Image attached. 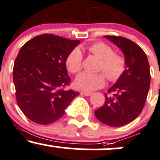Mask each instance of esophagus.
<instances>
[{
    "mask_svg": "<svg viewBox=\"0 0 160 160\" xmlns=\"http://www.w3.org/2000/svg\"><path fill=\"white\" fill-rule=\"evenodd\" d=\"M80 94L81 95H85V96H89V95H92L91 92H84V91H82L80 92Z\"/></svg>",
    "mask_w": 160,
    "mask_h": 160,
    "instance_id": "1",
    "label": "esophagus"
}]
</instances>
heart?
<instances>
[{
    "label": "heart",
    "instance_id": "obj_1",
    "mask_svg": "<svg viewBox=\"0 0 160 160\" xmlns=\"http://www.w3.org/2000/svg\"><path fill=\"white\" fill-rule=\"evenodd\" d=\"M86 49L100 58L97 71L103 73H81L77 77L75 80L77 88L85 92L94 91L105 85L106 75L109 81L115 82L123 74L126 68V58L120 53L113 52L110 45L103 42H95L88 45ZM65 65L71 74H78L81 71L82 55L80 49L75 48L69 52L66 58Z\"/></svg>",
    "mask_w": 160,
    "mask_h": 160
}]
</instances>
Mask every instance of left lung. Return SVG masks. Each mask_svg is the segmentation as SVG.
Here are the masks:
<instances>
[{
	"label": "left lung",
	"instance_id": "obj_1",
	"mask_svg": "<svg viewBox=\"0 0 160 160\" xmlns=\"http://www.w3.org/2000/svg\"><path fill=\"white\" fill-rule=\"evenodd\" d=\"M104 38L123 52L126 68L105 93L104 105L95 111V115L105 125L118 127L135 120L142 111L150 89V65L144 51L131 40L113 35Z\"/></svg>",
	"mask_w": 160,
	"mask_h": 160
}]
</instances>
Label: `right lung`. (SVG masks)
Returning a JSON list of instances; mask_svg holds the SVG:
<instances>
[{"instance_id":"obj_1","label":"right lung","mask_w":160,"mask_h":160,"mask_svg":"<svg viewBox=\"0 0 160 160\" xmlns=\"http://www.w3.org/2000/svg\"><path fill=\"white\" fill-rule=\"evenodd\" d=\"M80 40L43 34L26 42L14 62L18 105L32 122L47 125L61 118L78 92L71 84L65 60Z\"/></svg>"}]
</instances>
